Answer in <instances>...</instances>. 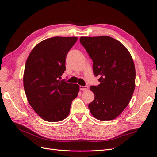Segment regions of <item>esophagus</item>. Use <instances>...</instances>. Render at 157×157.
<instances>
[{
  "instance_id": "obj_1",
  "label": "esophagus",
  "mask_w": 157,
  "mask_h": 157,
  "mask_svg": "<svg viewBox=\"0 0 157 157\" xmlns=\"http://www.w3.org/2000/svg\"><path fill=\"white\" fill-rule=\"evenodd\" d=\"M79 88L80 90H86L88 88V87L87 86H80Z\"/></svg>"
}]
</instances>
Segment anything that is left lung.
<instances>
[{"label":"left lung","mask_w":157,"mask_h":157,"mask_svg":"<svg viewBox=\"0 0 157 157\" xmlns=\"http://www.w3.org/2000/svg\"><path fill=\"white\" fill-rule=\"evenodd\" d=\"M80 42L93 62L99 77L91 86L94 99L88 104L92 115L101 121L115 119L128 106L135 87V69L129 51L109 36L81 37Z\"/></svg>","instance_id":"1"}]
</instances>
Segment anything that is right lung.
Wrapping results in <instances>:
<instances>
[{"mask_svg":"<svg viewBox=\"0 0 157 157\" xmlns=\"http://www.w3.org/2000/svg\"><path fill=\"white\" fill-rule=\"evenodd\" d=\"M77 39L48 38L36 45L27 59L23 77L25 93L31 107L45 121L64 120L78 95V84L60 80L66 69L67 55Z\"/></svg>","mask_w":157,"mask_h":157,"instance_id":"obj_1","label":"right lung"}]
</instances>
